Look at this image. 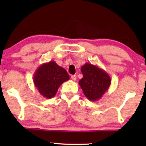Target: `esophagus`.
Segmentation results:
<instances>
[{"mask_svg":"<svg viewBox=\"0 0 146 146\" xmlns=\"http://www.w3.org/2000/svg\"><path fill=\"white\" fill-rule=\"evenodd\" d=\"M71 79L73 80H74V81H75V80H76V79H77V76L75 75H71Z\"/></svg>","mask_w":146,"mask_h":146,"instance_id":"1","label":"esophagus"}]
</instances>
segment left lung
I'll use <instances>...</instances> for the list:
<instances>
[{"label": "left lung", "mask_w": 146, "mask_h": 146, "mask_svg": "<svg viewBox=\"0 0 146 146\" xmlns=\"http://www.w3.org/2000/svg\"><path fill=\"white\" fill-rule=\"evenodd\" d=\"M81 71L83 78L79 81V84L84 94L90 101H98L109 88L110 77L104 70L89 63H85Z\"/></svg>", "instance_id": "left-lung-1"}]
</instances>
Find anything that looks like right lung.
Returning a JSON list of instances; mask_svg holds the SVG:
<instances>
[{
	"mask_svg": "<svg viewBox=\"0 0 146 146\" xmlns=\"http://www.w3.org/2000/svg\"><path fill=\"white\" fill-rule=\"evenodd\" d=\"M69 75L64 68L56 62L41 64L33 75V83L40 95L51 99L55 96L62 84L69 80Z\"/></svg>",
	"mask_w": 146,
	"mask_h": 146,
	"instance_id": "obj_1",
	"label": "right lung"
}]
</instances>
